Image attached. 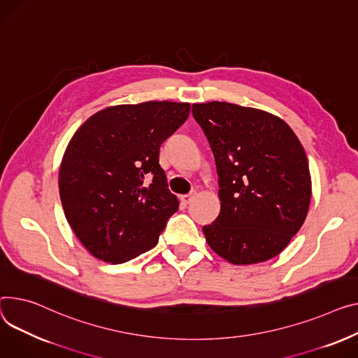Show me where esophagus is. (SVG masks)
<instances>
[{
	"label": "esophagus",
	"instance_id": "34e87169",
	"mask_svg": "<svg viewBox=\"0 0 358 358\" xmlns=\"http://www.w3.org/2000/svg\"><path fill=\"white\" fill-rule=\"evenodd\" d=\"M196 192H193V193H189V194H184V196H181L180 199H181V203L182 204H189V203H192L193 200H194V197H196Z\"/></svg>",
	"mask_w": 358,
	"mask_h": 358
}]
</instances>
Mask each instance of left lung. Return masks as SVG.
<instances>
[{
    "mask_svg": "<svg viewBox=\"0 0 358 358\" xmlns=\"http://www.w3.org/2000/svg\"><path fill=\"white\" fill-rule=\"evenodd\" d=\"M219 174L222 208L203 227L208 246L234 265L279 255L311 201L306 154L294 131L265 110L229 102L194 103Z\"/></svg>",
    "mask_w": 358,
    "mask_h": 358,
    "instance_id": "obj_1",
    "label": "left lung"
}]
</instances>
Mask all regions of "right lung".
<instances>
[{
  "instance_id": "right-lung-1",
  "label": "right lung",
  "mask_w": 358,
  "mask_h": 358,
  "mask_svg": "<svg viewBox=\"0 0 358 358\" xmlns=\"http://www.w3.org/2000/svg\"><path fill=\"white\" fill-rule=\"evenodd\" d=\"M189 103L117 105L92 115L70 139L59 192L82 245L109 264L152 249L178 210L159 147L188 117Z\"/></svg>"
}]
</instances>
